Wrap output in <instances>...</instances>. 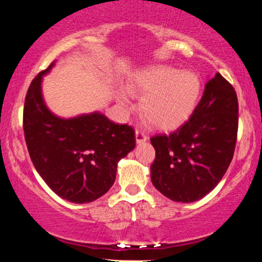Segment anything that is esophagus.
Segmentation results:
<instances>
[{
	"instance_id": "1",
	"label": "esophagus",
	"mask_w": 262,
	"mask_h": 262,
	"mask_svg": "<svg viewBox=\"0 0 262 262\" xmlns=\"http://www.w3.org/2000/svg\"><path fill=\"white\" fill-rule=\"evenodd\" d=\"M135 139H137L138 144H144L145 141H147V135L145 134L142 129H137L135 130Z\"/></svg>"
}]
</instances>
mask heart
Here are the masks:
<instances>
[{
	"label": "heart",
	"instance_id": "1",
	"mask_svg": "<svg viewBox=\"0 0 262 262\" xmlns=\"http://www.w3.org/2000/svg\"><path fill=\"white\" fill-rule=\"evenodd\" d=\"M129 90L142 96L139 110L144 120L155 128L167 129L182 122L193 110L200 81L193 73L157 66L139 73ZM120 102L128 104L124 93L120 95Z\"/></svg>",
	"mask_w": 262,
	"mask_h": 262
}]
</instances>
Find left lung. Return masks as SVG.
<instances>
[{
  "mask_svg": "<svg viewBox=\"0 0 262 262\" xmlns=\"http://www.w3.org/2000/svg\"><path fill=\"white\" fill-rule=\"evenodd\" d=\"M238 129V100L217 73L191 116L167 134H156L151 181L166 198L193 202L210 193L231 163Z\"/></svg>",
  "mask_w": 262,
  "mask_h": 262,
  "instance_id": "1",
  "label": "left lung"
}]
</instances>
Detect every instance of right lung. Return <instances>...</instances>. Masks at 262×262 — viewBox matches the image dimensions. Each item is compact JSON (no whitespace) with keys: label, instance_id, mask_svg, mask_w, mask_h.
Here are the masks:
<instances>
[{"label":"right lung","instance_id":"right-lung-1","mask_svg":"<svg viewBox=\"0 0 262 262\" xmlns=\"http://www.w3.org/2000/svg\"><path fill=\"white\" fill-rule=\"evenodd\" d=\"M32 80L24 105V133L31 160L50 189L75 204L95 201L113 187L117 163L135 147L134 129L103 114L57 117L45 105L41 79Z\"/></svg>","mask_w":262,"mask_h":262}]
</instances>
